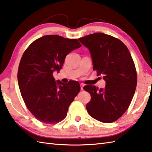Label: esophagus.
Here are the masks:
<instances>
[{"instance_id":"esophagus-1","label":"esophagus","mask_w":152,"mask_h":152,"mask_svg":"<svg viewBox=\"0 0 152 152\" xmlns=\"http://www.w3.org/2000/svg\"><path fill=\"white\" fill-rule=\"evenodd\" d=\"M84 84H80L81 90H83V88H84Z\"/></svg>"}]
</instances>
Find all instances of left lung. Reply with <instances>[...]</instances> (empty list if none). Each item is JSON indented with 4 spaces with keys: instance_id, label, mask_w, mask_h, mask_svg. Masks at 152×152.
I'll list each match as a JSON object with an SVG mask.
<instances>
[{
    "instance_id": "left-lung-1",
    "label": "left lung",
    "mask_w": 152,
    "mask_h": 152,
    "mask_svg": "<svg viewBox=\"0 0 152 152\" xmlns=\"http://www.w3.org/2000/svg\"><path fill=\"white\" fill-rule=\"evenodd\" d=\"M89 49L93 70L103 75L104 88L87 85L90 101L86 104L88 114L96 120L112 123L128 110L137 86V72L128 48L120 40L101 32L80 38Z\"/></svg>"
}]
</instances>
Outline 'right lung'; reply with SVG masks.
I'll return each mask as SVG.
<instances>
[{
    "instance_id": "obj_1",
    "label": "right lung",
    "mask_w": 152,
    "mask_h": 152,
    "mask_svg": "<svg viewBox=\"0 0 152 152\" xmlns=\"http://www.w3.org/2000/svg\"><path fill=\"white\" fill-rule=\"evenodd\" d=\"M81 46L77 39L46 35L24 51L18 70L19 89L27 108L40 122H61L80 91L78 82H56L53 72L60 71L67 54Z\"/></svg>"
}]
</instances>
